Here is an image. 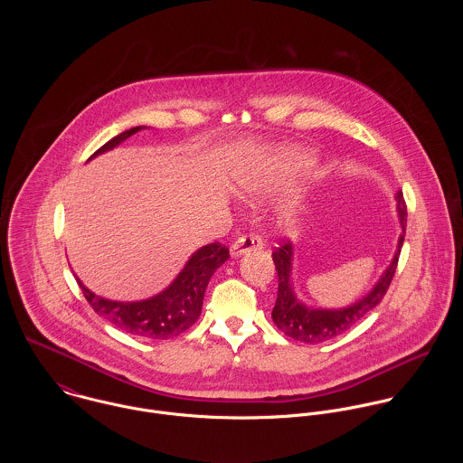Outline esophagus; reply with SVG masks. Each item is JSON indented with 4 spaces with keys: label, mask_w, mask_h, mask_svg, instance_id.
Returning a JSON list of instances; mask_svg holds the SVG:
<instances>
[{
    "label": "esophagus",
    "mask_w": 463,
    "mask_h": 463,
    "mask_svg": "<svg viewBox=\"0 0 463 463\" xmlns=\"http://www.w3.org/2000/svg\"><path fill=\"white\" fill-rule=\"evenodd\" d=\"M264 246V241L255 235V233H246L242 237H239L233 244H232V255H242V253H248V251H253V250H262Z\"/></svg>",
    "instance_id": "esophagus-1"
}]
</instances>
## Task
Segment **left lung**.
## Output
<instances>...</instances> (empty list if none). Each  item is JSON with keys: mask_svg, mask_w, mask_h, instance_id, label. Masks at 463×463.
Returning <instances> with one entry per match:
<instances>
[{"mask_svg": "<svg viewBox=\"0 0 463 463\" xmlns=\"http://www.w3.org/2000/svg\"><path fill=\"white\" fill-rule=\"evenodd\" d=\"M397 213L401 219L402 233L399 237L397 253L391 267L385 270L378 285L358 303L342 308V310H317V308H307L301 305L290 287V267H292V244L281 242L272 251V260L278 272V296L272 308V321L274 325L283 331L287 336L307 342V344H319L326 342L330 338L338 336L340 333L354 326L360 319H364L387 294L391 281L396 274L397 259L402 248L404 232H406V201L402 198V193H397Z\"/></svg>", "mask_w": 463, "mask_h": 463, "instance_id": "left-lung-1", "label": "left lung"}]
</instances>
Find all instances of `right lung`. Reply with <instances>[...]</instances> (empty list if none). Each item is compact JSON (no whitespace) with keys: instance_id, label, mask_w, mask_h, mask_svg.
Masks as SVG:
<instances>
[{"instance_id":"right-lung-1","label":"right lung","mask_w":463,"mask_h":463,"mask_svg":"<svg viewBox=\"0 0 463 463\" xmlns=\"http://www.w3.org/2000/svg\"><path fill=\"white\" fill-rule=\"evenodd\" d=\"M138 130L140 127H135L132 130L116 135L107 144H103L92 156L116 147L119 142L127 140ZM228 259L230 250L226 246H222L221 242L208 244L193 255V259L169 285V288L151 299L138 303L109 301L94 296L89 288L81 285L80 279L78 285L90 308L98 316L112 323L116 328L140 338L164 340L189 330L198 321L206 285L215 269L224 264Z\"/></svg>"}]
</instances>
